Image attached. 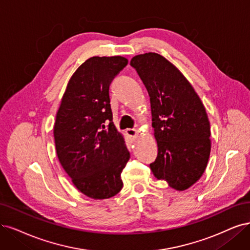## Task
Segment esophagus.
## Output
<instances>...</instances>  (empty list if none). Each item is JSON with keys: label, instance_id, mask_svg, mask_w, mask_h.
I'll return each mask as SVG.
<instances>
[{"label": "esophagus", "instance_id": "1", "mask_svg": "<svg viewBox=\"0 0 250 250\" xmlns=\"http://www.w3.org/2000/svg\"><path fill=\"white\" fill-rule=\"evenodd\" d=\"M125 133L127 136H130V137H136L138 135V131L135 130V128H127Z\"/></svg>", "mask_w": 250, "mask_h": 250}]
</instances>
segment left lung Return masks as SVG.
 <instances>
[{"mask_svg": "<svg viewBox=\"0 0 250 250\" xmlns=\"http://www.w3.org/2000/svg\"><path fill=\"white\" fill-rule=\"evenodd\" d=\"M150 97L159 153L150 169L176 190H186L204 173L211 150L206 109L183 74L163 55L148 52L131 60Z\"/></svg>", "mask_w": 250, "mask_h": 250, "instance_id": "obj_1", "label": "left lung"}]
</instances>
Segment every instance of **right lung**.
I'll return each mask as SVG.
<instances>
[{
    "mask_svg": "<svg viewBox=\"0 0 250 250\" xmlns=\"http://www.w3.org/2000/svg\"><path fill=\"white\" fill-rule=\"evenodd\" d=\"M127 64L124 57H92L71 76L53 127L55 149L76 188L95 200L123 188L130 160L125 138L112 122L109 86Z\"/></svg>",
    "mask_w": 250,
    "mask_h": 250,
    "instance_id": "1",
    "label": "right lung"
}]
</instances>
